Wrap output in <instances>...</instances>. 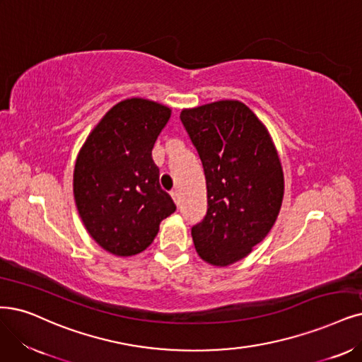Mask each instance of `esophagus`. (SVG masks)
<instances>
[{
    "mask_svg": "<svg viewBox=\"0 0 362 362\" xmlns=\"http://www.w3.org/2000/svg\"><path fill=\"white\" fill-rule=\"evenodd\" d=\"M170 194H171V197L174 199V203L179 204V192H177V189H173Z\"/></svg>",
    "mask_w": 362,
    "mask_h": 362,
    "instance_id": "obj_1",
    "label": "esophagus"
}]
</instances>
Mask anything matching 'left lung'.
I'll use <instances>...</instances> for the list:
<instances>
[{
    "mask_svg": "<svg viewBox=\"0 0 362 362\" xmlns=\"http://www.w3.org/2000/svg\"><path fill=\"white\" fill-rule=\"evenodd\" d=\"M182 124L203 163L207 213L192 226L198 255L225 267L269 234L284 199V171L267 128L247 105L223 100L186 109Z\"/></svg>",
    "mask_w": 362,
    "mask_h": 362,
    "instance_id": "obj_1",
    "label": "left lung"
}]
</instances>
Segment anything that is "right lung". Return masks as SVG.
I'll use <instances>...</instances> for the list:
<instances>
[{
  "label": "right lung",
  "instance_id": "obj_1",
  "mask_svg": "<svg viewBox=\"0 0 362 362\" xmlns=\"http://www.w3.org/2000/svg\"><path fill=\"white\" fill-rule=\"evenodd\" d=\"M168 107L143 98L117 103L89 134L74 167V199L88 233L117 257L137 255L176 210L159 185L153 144Z\"/></svg>",
  "mask_w": 362,
  "mask_h": 362
}]
</instances>
